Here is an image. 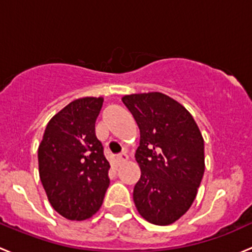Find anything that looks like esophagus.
Returning <instances> with one entry per match:
<instances>
[{
  "label": "esophagus",
  "mask_w": 252,
  "mask_h": 252,
  "mask_svg": "<svg viewBox=\"0 0 252 252\" xmlns=\"http://www.w3.org/2000/svg\"><path fill=\"white\" fill-rule=\"evenodd\" d=\"M127 161H128V155H127L126 153H123V154H120L119 157H116V164L119 166L125 164Z\"/></svg>",
  "instance_id": "1"
}]
</instances>
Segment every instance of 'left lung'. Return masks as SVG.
Wrapping results in <instances>:
<instances>
[{"instance_id": "8db88e82", "label": "left lung", "mask_w": 252, "mask_h": 252, "mask_svg": "<svg viewBox=\"0 0 252 252\" xmlns=\"http://www.w3.org/2000/svg\"><path fill=\"white\" fill-rule=\"evenodd\" d=\"M141 132L136 161L141 178L133 201L139 215L168 225L186 214L195 199L205 171L204 138L181 103L160 92L124 95Z\"/></svg>"}]
</instances>
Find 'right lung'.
I'll use <instances>...</instances> for the list:
<instances>
[{"mask_svg": "<svg viewBox=\"0 0 252 252\" xmlns=\"http://www.w3.org/2000/svg\"><path fill=\"white\" fill-rule=\"evenodd\" d=\"M103 102V97L72 100L49 120L38 145V173L48 201L70 221L92 217L110 182V165L94 131Z\"/></svg>", "mask_w": 252, "mask_h": 252, "instance_id": "add662e5", "label": "right lung"}]
</instances>
